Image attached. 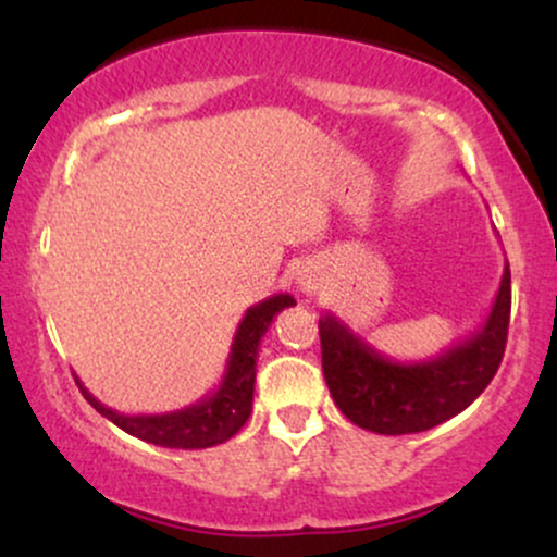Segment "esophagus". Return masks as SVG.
<instances>
[{
    "label": "esophagus",
    "mask_w": 557,
    "mask_h": 557,
    "mask_svg": "<svg viewBox=\"0 0 557 557\" xmlns=\"http://www.w3.org/2000/svg\"><path fill=\"white\" fill-rule=\"evenodd\" d=\"M298 285H300V290H304V293H314L317 290V283L311 277H300Z\"/></svg>",
    "instance_id": "1"
}]
</instances>
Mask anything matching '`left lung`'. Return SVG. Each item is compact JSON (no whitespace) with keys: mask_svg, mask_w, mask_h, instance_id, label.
Here are the masks:
<instances>
[{"mask_svg":"<svg viewBox=\"0 0 557 557\" xmlns=\"http://www.w3.org/2000/svg\"><path fill=\"white\" fill-rule=\"evenodd\" d=\"M510 270L474 335L426 361H389L335 314L319 319L322 372L335 406L361 430L413 434L469 408L500 367L508 341Z\"/></svg>","mask_w":557,"mask_h":557,"instance_id":"left-lung-1","label":"left lung"}]
</instances>
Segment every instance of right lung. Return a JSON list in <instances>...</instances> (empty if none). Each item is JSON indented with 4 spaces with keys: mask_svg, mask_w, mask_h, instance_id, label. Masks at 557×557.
<instances>
[{
    "mask_svg": "<svg viewBox=\"0 0 557 557\" xmlns=\"http://www.w3.org/2000/svg\"><path fill=\"white\" fill-rule=\"evenodd\" d=\"M287 306H296V298L287 293L264 298L261 304L251 306L238 324L233 337V348L227 356V369L222 374L220 387L209 393L207 398L194 403V406L181 408L170 413H146V417H127L107 408L88 393L78 382L83 398H86L96 411L120 430L133 434V437L146 440L151 445L181 447V450H198V447H212L225 443L251 417L253 406V382H257V359L259 343L264 332L270 330L272 319Z\"/></svg>",
    "mask_w": 557,
    "mask_h": 557,
    "instance_id": "right-lung-1",
    "label": "right lung"
}]
</instances>
